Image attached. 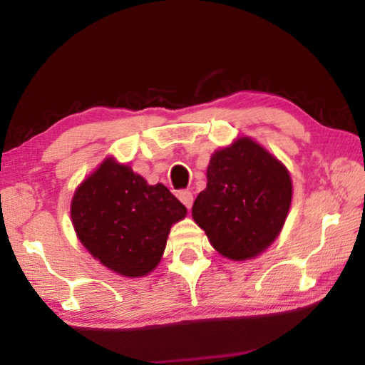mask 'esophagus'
<instances>
[{
  "label": "esophagus",
  "instance_id": "1",
  "mask_svg": "<svg viewBox=\"0 0 365 365\" xmlns=\"http://www.w3.org/2000/svg\"><path fill=\"white\" fill-rule=\"evenodd\" d=\"M178 200H180L185 206H187L188 209L191 207V205H193V193L188 190H183L178 193Z\"/></svg>",
  "mask_w": 365,
  "mask_h": 365
}]
</instances>
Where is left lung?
Returning a JSON list of instances; mask_svg holds the SVG:
<instances>
[{
  "label": "left lung",
  "instance_id": "obj_1",
  "mask_svg": "<svg viewBox=\"0 0 365 365\" xmlns=\"http://www.w3.org/2000/svg\"><path fill=\"white\" fill-rule=\"evenodd\" d=\"M285 165L248 137L215 151L191 215L222 256L246 261L279 237L292 205Z\"/></svg>",
  "mask_w": 365,
  "mask_h": 365
}]
</instances>
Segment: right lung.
I'll return each mask as SVG.
<instances>
[{
	"mask_svg": "<svg viewBox=\"0 0 365 365\" xmlns=\"http://www.w3.org/2000/svg\"><path fill=\"white\" fill-rule=\"evenodd\" d=\"M185 215L187 207L163 183L148 185L114 158L80 183L71 205L80 242L123 277H143L156 269L170 227Z\"/></svg>",
	"mask_w": 365,
	"mask_h": 365,
	"instance_id": "obj_1",
	"label": "right lung"
}]
</instances>
